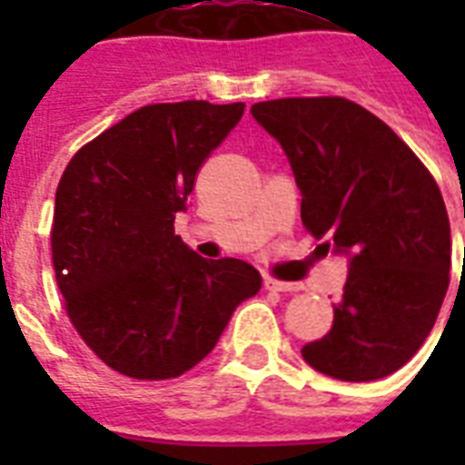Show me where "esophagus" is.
<instances>
[{
	"label": "esophagus",
	"instance_id": "obj_1",
	"mask_svg": "<svg viewBox=\"0 0 465 465\" xmlns=\"http://www.w3.org/2000/svg\"><path fill=\"white\" fill-rule=\"evenodd\" d=\"M265 290L270 292H299L304 290L299 282H280V280H272V277H265Z\"/></svg>",
	"mask_w": 465,
	"mask_h": 465
}]
</instances>
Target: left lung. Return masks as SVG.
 I'll list each match as a JSON object with an SVG mask.
<instances>
[{"label": "left lung", "mask_w": 465, "mask_h": 465, "mask_svg": "<svg viewBox=\"0 0 465 465\" xmlns=\"http://www.w3.org/2000/svg\"><path fill=\"white\" fill-rule=\"evenodd\" d=\"M251 115L287 154L311 236L347 258L331 332L302 357L340 381L393 374L425 342L449 290L451 229L437 183L347 98H277Z\"/></svg>", "instance_id": "1"}]
</instances>
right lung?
<instances>
[{
    "instance_id": "obj_1",
    "label": "right lung",
    "mask_w": 465,
    "mask_h": 465,
    "mask_svg": "<svg viewBox=\"0 0 465 465\" xmlns=\"http://www.w3.org/2000/svg\"><path fill=\"white\" fill-rule=\"evenodd\" d=\"M243 104H154L82 147L54 195L53 265L84 342L133 379H173L203 361L261 272L207 261L173 233L197 168Z\"/></svg>"
}]
</instances>
